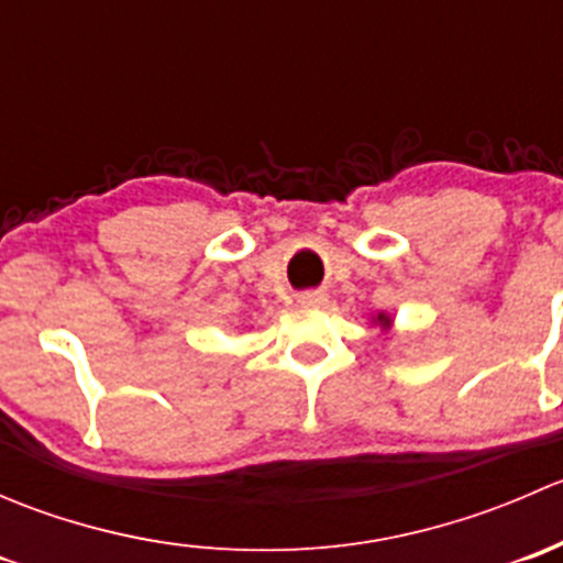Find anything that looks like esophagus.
<instances>
[{
    "instance_id": "obj_1",
    "label": "esophagus",
    "mask_w": 563,
    "mask_h": 563,
    "mask_svg": "<svg viewBox=\"0 0 563 563\" xmlns=\"http://www.w3.org/2000/svg\"><path fill=\"white\" fill-rule=\"evenodd\" d=\"M327 294L323 291H305V294H299L297 297V302L302 305V308H321V305H327Z\"/></svg>"
}]
</instances>
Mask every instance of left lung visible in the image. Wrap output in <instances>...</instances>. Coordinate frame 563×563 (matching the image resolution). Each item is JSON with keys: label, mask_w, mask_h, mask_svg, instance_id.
I'll list each match as a JSON object with an SVG mask.
<instances>
[{"label": "left lung", "mask_w": 563, "mask_h": 563, "mask_svg": "<svg viewBox=\"0 0 563 563\" xmlns=\"http://www.w3.org/2000/svg\"><path fill=\"white\" fill-rule=\"evenodd\" d=\"M373 323H378V327H382V329H391V316L378 313L376 318H373Z\"/></svg>", "instance_id": "left-lung-1"}]
</instances>
